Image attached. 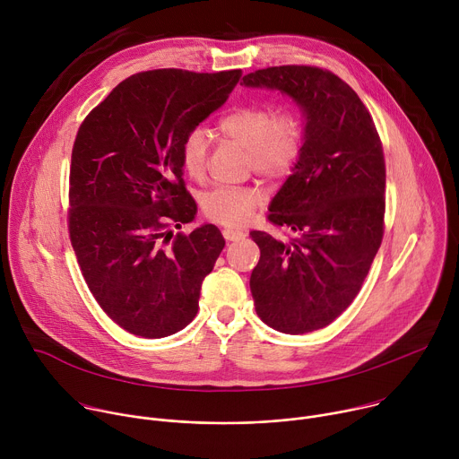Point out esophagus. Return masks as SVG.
<instances>
[{"mask_svg":"<svg viewBox=\"0 0 459 459\" xmlns=\"http://www.w3.org/2000/svg\"><path fill=\"white\" fill-rule=\"evenodd\" d=\"M223 236L227 241H238L241 238H245V232L243 230H238V229H225L223 230Z\"/></svg>","mask_w":459,"mask_h":459,"instance_id":"1","label":"esophagus"}]
</instances>
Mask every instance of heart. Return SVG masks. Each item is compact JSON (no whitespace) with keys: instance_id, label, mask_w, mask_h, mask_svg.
Returning a JSON list of instances; mask_svg holds the SVG:
<instances>
[{"instance_id":"heart-1","label":"heart","mask_w":459,"mask_h":459,"mask_svg":"<svg viewBox=\"0 0 459 459\" xmlns=\"http://www.w3.org/2000/svg\"><path fill=\"white\" fill-rule=\"evenodd\" d=\"M220 133L247 149V169L267 179L289 176L303 149V121L294 110H278L269 103L243 105L227 112ZM211 138L205 128H192L179 149L183 172L195 181L207 174ZM264 200L257 186H218L204 200V214L223 227L243 225Z\"/></svg>"}]
</instances>
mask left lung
Returning <instances> with one entry per match:
<instances>
[{"instance_id": "1", "label": "left lung", "mask_w": 459, "mask_h": 459, "mask_svg": "<svg viewBox=\"0 0 459 459\" xmlns=\"http://www.w3.org/2000/svg\"><path fill=\"white\" fill-rule=\"evenodd\" d=\"M243 85L290 96L307 119L299 161L267 216L292 236L250 232L261 252L250 292L274 331L312 333L349 308L381 245V140L359 96L331 71L283 65L247 74Z\"/></svg>"}]
</instances>
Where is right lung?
<instances>
[{"mask_svg": "<svg viewBox=\"0 0 459 459\" xmlns=\"http://www.w3.org/2000/svg\"><path fill=\"white\" fill-rule=\"evenodd\" d=\"M239 76L138 73L80 125L69 179L71 243L94 299L130 334L165 338L198 314L202 283L225 239L216 225L174 236L172 227L190 223L198 211L179 149Z\"/></svg>", "mask_w": 459, "mask_h": 459, "instance_id": "right-lung-1", "label": "right lung"}]
</instances>
